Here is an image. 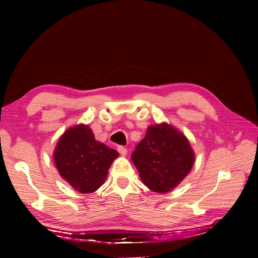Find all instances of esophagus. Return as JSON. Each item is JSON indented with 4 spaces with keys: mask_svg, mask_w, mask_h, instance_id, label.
<instances>
[{
    "mask_svg": "<svg viewBox=\"0 0 258 258\" xmlns=\"http://www.w3.org/2000/svg\"><path fill=\"white\" fill-rule=\"evenodd\" d=\"M117 151H118V153L120 154V155H122V156H124V155H126L127 154V148H124L123 146H118V147H117Z\"/></svg>",
    "mask_w": 258,
    "mask_h": 258,
    "instance_id": "34e87169",
    "label": "esophagus"
}]
</instances>
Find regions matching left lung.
Wrapping results in <instances>:
<instances>
[{"label":"left lung","instance_id":"obj_1","mask_svg":"<svg viewBox=\"0 0 258 258\" xmlns=\"http://www.w3.org/2000/svg\"><path fill=\"white\" fill-rule=\"evenodd\" d=\"M142 182L155 192H168L189 173L195 154L186 137L163 122L150 126L131 155Z\"/></svg>","mask_w":258,"mask_h":258}]
</instances>
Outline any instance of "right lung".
<instances>
[{
    "instance_id": "1",
    "label": "right lung",
    "mask_w": 258,
    "mask_h": 258,
    "mask_svg": "<svg viewBox=\"0 0 258 258\" xmlns=\"http://www.w3.org/2000/svg\"><path fill=\"white\" fill-rule=\"evenodd\" d=\"M117 157L115 150L96 141L87 124L68 129L53 152L54 165L61 177L82 194L93 192L101 187Z\"/></svg>"
}]
</instances>
